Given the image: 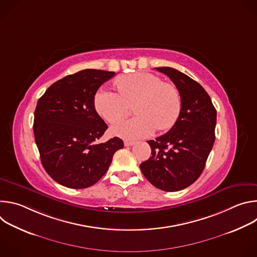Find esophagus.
I'll list each match as a JSON object with an SVG mask.
<instances>
[{
	"instance_id": "1",
	"label": "esophagus",
	"mask_w": 257,
	"mask_h": 257,
	"mask_svg": "<svg viewBox=\"0 0 257 257\" xmlns=\"http://www.w3.org/2000/svg\"><path fill=\"white\" fill-rule=\"evenodd\" d=\"M134 143H135V142H134V141H131V140H126V141H124L125 146H132Z\"/></svg>"
}]
</instances>
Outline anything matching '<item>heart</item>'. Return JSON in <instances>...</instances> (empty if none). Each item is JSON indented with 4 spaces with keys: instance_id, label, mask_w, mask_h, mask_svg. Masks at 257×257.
<instances>
[{
    "instance_id": "heart-1",
    "label": "heart",
    "mask_w": 257,
    "mask_h": 257,
    "mask_svg": "<svg viewBox=\"0 0 257 257\" xmlns=\"http://www.w3.org/2000/svg\"><path fill=\"white\" fill-rule=\"evenodd\" d=\"M119 92L99 90L94 96V107L109 124L122 122L134 106L132 120L112 129V133L127 139L149 136L158 131L171 129L177 122L182 107L181 94L177 86L152 73L136 72L116 79Z\"/></svg>"
}]
</instances>
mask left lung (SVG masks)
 Instances as JSON below:
<instances>
[{
	"instance_id": "8db88e82",
	"label": "left lung",
	"mask_w": 257,
	"mask_h": 257,
	"mask_svg": "<svg viewBox=\"0 0 257 257\" xmlns=\"http://www.w3.org/2000/svg\"><path fill=\"white\" fill-rule=\"evenodd\" d=\"M174 82L182 107L175 125L149 140L152 157L139 167L152 184L164 191L184 189L199 178L215 139L216 111L204 88L174 68H156Z\"/></svg>"
}]
</instances>
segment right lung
Returning <instances> with one entry per match:
<instances>
[{
  "label": "right lung",
  "instance_id": "right-lung-1",
  "mask_svg": "<svg viewBox=\"0 0 257 257\" xmlns=\"http://www.w3.org/2000/svg\"><path fill=\"white\" fill-rule=\"evenodd\" d=\"M115 72L85 69L53 83L39 99L33 133L46 172L73 189L92 186L106 173L123 140L95 143L107 126L96 113L94 95Z\"/></svg>",
  "mask_w": 257,
  "mask_h": 257
}]
</instances>
